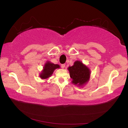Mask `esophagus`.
<instances>
[{
	"label": "esophagus",
	"mask_w": 128,
	"mask_h": 128,
	"mask_svg": "<svg viewBox=\"0 0 128 128\" xmlns=\"http://www.w3.org/2000/svg\"><path fill=\"white\" fill-rule=\"evenodd\" d=\"M65 66H66V64H62L61 65V67H62V68H64V67H65Z\"/></svg>",
	"instance_id": "obj_1"
}]
</instances>
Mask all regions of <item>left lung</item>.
Returning a JSON list of instances; mask_svg holds the SVG:
<instances>
[{
    "instance_id": "8db88e82",
    "label": "left lung",
    "mask_w": 128,
    "mask_h": 128,
    "mask_svg": "<svg viewBox=\"0 0 128 128\" xmlns=\"http://www.w3.org/2000/svg\"><path fill=\"white\" fill-rule=\"evenodd\" d=\"M68 70L72 82L74 85H82L89 80L90 70L81 62H75L73 66L69 67Z\"/></svg>"
}]
</instances>
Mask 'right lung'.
<instances>
[{
	"instance_id": "obj_1",
	"label": "right lung",
	"mask_w": 128,
	"mask_h": 128,
	"mask_svg": "<svg viewBox=\"0 0 128 128\" xmlns=\"http://www.w3.org/2000/svg\"><path fill=\"white\" fill-rule=\"evenodd\" d=\"M60 66L58 64L51 63L50 62H47L44 66V69L41 73L40 77L41 78L46 79L51 76L54 70L56 68H59Z\"/></svg>"
}]
</instances>
